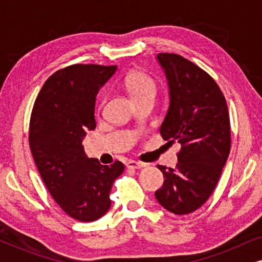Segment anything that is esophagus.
Instances as JSON below:
<instances>
[{
	"mask_svg": "<svg viewBox=\"0 0 262 262\" xmlns=\"http://www.w3.org/2000/svg\"><path fill=\"white\" fill-rule=\"evenodd\" d=\"M146 164L143 163V162H138V161H127L126 162V167L128 169H141V168L145 167Z\"/></svg>",
	"mask_w": 262,
	"mask_h": 262,
	"instance_id": "34e87169",
	"label": "esophagus"
}]
</instances>
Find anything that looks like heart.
<instances>
[{
    "instance_id": "heart-1",
    "label": "heart",
    "mask_w": 262,
    "mask_h": 262,
    "mask_svg": "<svg viewBox=\"0 0 262 262\" xmlns=\"http://www.w3.org/2000/svg\"><path fill=\"white\" fill-rule=\"evenodd\" d=\"M124 88L128 92L135 102L145 99H155L157 93V82L151 75L141 70L130 71L123 80ZM105 102V96H102L100 105Z\"/></svg>"
}]
</instances>
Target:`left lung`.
Segmentation results:
<instances>
[{"label":"left lung","mask_w":262,"mask_h":262,"mask_svg":"<svg viewBox=\"0 0 262 262\" xmlns=\"http://www.w3.org/2000/svg\"><path fill=\"white\" fill-rule=\"evenodd\" d=\"M169 85L170 105L161 126L168 144H181L177 167L163 173L155 196L164 209L188 214L202 207L220 180L231 146L227 100L202 68L177 53H159Z\"/></svg>","instance_id":"obj_1"}]
</instances>
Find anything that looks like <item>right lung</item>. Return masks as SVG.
Masks as SVG:
<instances>
[{
  "label": "right lung",
  "mask_w": 262,
  "mask_h": 262,
  "mask_svg": "<svg viewBox=\"0 0 262 262\" xmlns=\"http://www.w3.org/2000/svg\"><path fill=\"white\" fill-rule=\"evenodd\" d=\"M117 67L73 64L52 74L34 101L28 142L35 166L60 209L93 222L111 207L110 193L125 166L85 156L82 139L96 126L95 96Z\"/></svg>",
  "instance_id": "obj_1"
}]
</instances>
